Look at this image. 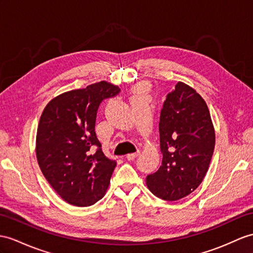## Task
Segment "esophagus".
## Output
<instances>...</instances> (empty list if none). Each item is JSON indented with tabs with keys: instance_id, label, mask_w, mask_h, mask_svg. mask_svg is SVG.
<instances>
[{
	"instance_id": "esophagus-1",
	"label": "esophagus",
	"mask_w": 253,
	"mask_h": 253,
	"mask_svg": "<svg viewBox=\"0 0 253 253\" xmlns=\"http://www.w3.org/2000/svg\"><path fill=\"white\" fill-rule=\"evenodd\" d=\"M140 155V152L137 151V152H134V153H128V155H126V159L128 160V161H132V160H134L136 157H138Z\"/></svg>"
}]
</instances>
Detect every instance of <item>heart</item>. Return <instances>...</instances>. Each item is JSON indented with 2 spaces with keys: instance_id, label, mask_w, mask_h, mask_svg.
<instances>
[{
  "instance_id": "heart-1",
  "label": "heart",
  "mask_w": 253,
  "mask_h": 253,
  "mask_svg": "<svg viewBox=\"0 0 253 253\" xmlns=\"http://www.w3.org/2000/svg\"><path fill=\"white\" fill-rule=\"evenodd\" d=\"M146 90V84L145 83H141L139 84L136 85V88H135V91L138 92V93H140V92H143Z\"/></svg>"
}]
</instances>
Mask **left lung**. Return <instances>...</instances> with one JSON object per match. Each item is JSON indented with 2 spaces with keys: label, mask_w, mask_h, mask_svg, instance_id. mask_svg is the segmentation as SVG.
I'll return each instance as SVG.
<instances>
[{
  "label": "left lung",
  "mask_w": 253,
  "mask_h": 253,
  "mask_svg": "<svg viewBox=\"0 0 253 253\" xmlns=\"http://www.w3.org/2000/svg\"><path fill=\"white\" fill-rule=\"evenodd\" d=\"M159 131L162 164L146 177V184L162 200L183 199L202 183L214 149V127L204 98L178 83L163 104Z\"/></svg>",
  "instance_id": "1"
}]
</instances>
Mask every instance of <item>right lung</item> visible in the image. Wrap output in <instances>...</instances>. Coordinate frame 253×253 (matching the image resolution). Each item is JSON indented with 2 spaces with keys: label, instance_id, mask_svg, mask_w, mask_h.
I'll list each match as a JSON object with an SVG mask.
<instances>
[{
  "label": "right lung",
  "instance_id": "obj_1",
  "mask_svg": "<svg viewBox=\"0 0 253 253\" xmlns=\"http://www.w3.org/2000/svg\"><path fill=\"white\" fill-rule=\"evenodd\" d=\"M118 85L105 80L63 92L48 102L36 133V158L42 175L61 199L87 207L105 195L116 162L107 159L95 134L96 112ZM97 145L94 155L91 146Z\"/></svg>",
  "mask_w": 253,
  "mask_h": 253
}]
</instances>
